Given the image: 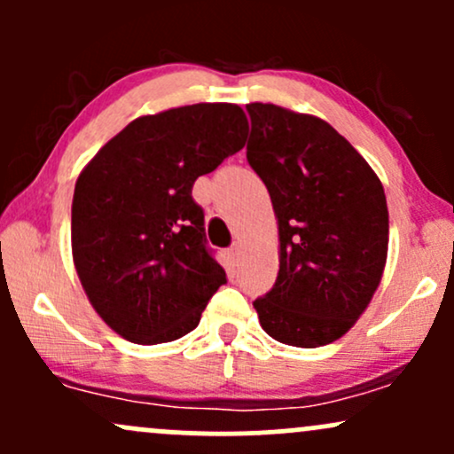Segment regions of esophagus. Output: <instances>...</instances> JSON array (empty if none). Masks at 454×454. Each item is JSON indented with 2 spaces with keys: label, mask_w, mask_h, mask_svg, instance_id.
Instances as JSON below:
<instances>
[{
  "label": "esophagus",
  "mask_w": 454,
  "mask_h": 454,
  "mask_svg": "<svg viewBox=\"0 0 454 454\" xmlns=\"http://www.w3.org/2000/svg\"><path fill=\"white\" fill-rule=\"evenodd\" d=\"M228 254H231L232 260H239V256H241V243H232L231 249H228Z\"/></svg>",
  "instance_id": "34e87169"
}]
</instances>
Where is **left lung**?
<instances>
[{"label":"left lung","instance_id":"1","mask_svg":"<svg viewBox=\"0 0 454 454\" xmlns=\"http://www.w3.org/2000/svg\"><path fill=\"white\" fill-rule=\"evenodd\" d=\"M247 161L279 223V273L254 301L267 335L317 348L350 331L382 279L388 209L372 166L335 128L275 104H247Z\"/></svg>","mask_w":454,"mask_h":454}]
</instances>
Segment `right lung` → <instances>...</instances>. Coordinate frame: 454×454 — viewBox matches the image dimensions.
<instances>
[{
    "instance_id": "add662e5",
    "label": "right lung",
    "mask_w": 454,
    "mask_h": 454,
    "mask_svg": "<svg viewBox=\"0 0 454 454\" xmlns=\"http://www.w3.org/2000/svg\"><path fill=\"white\" fill-rule=\"evenodd\" d=\"M247 129L237 104L147 114L108 140L78 176L74 267L93 309L123 340H179L226 284L192 187L245 147Z\"/></svg>"
}]
</instances>
